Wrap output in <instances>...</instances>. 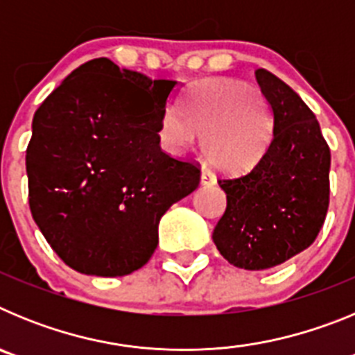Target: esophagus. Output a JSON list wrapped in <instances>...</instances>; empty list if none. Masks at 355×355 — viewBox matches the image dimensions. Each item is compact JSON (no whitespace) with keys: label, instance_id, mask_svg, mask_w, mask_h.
<instances>
[{"label":"esophagus","instance_id":"esophagus-1","mask_svg":"<svg viewBox=\"0 0 355 355\" xmlns=\"http://www.w3.org/2000/svg\"><path fill=\"white\" fill-rule=\"evenodd\" d=\"M200 183L206 184V187H209V184L216 183V178L213 175L211 171H208V168H202V171H200Z\"/></svg>","mask_w":355,"mask_h":355}]
</instances>
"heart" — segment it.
I'll return each instance as SVG.
<instances>
[{
  "mask_svg": "<svg viewBox=\"0 0 355 355\" xmlns=\"http://www.w3.org/2000/svg\"><path fill=\"white\" fill-rule=\"evenodd\" d=\"M183 113L163 110L158 139L163 149L183 153L200 135V150L222 172L254 167L272 139V110L265 96L240 81L211 80L196 85L184 99Z\"/></svg>",
  "mask_w": 355,
  "mask_h": 355,
  "instance_id": "obj_1",
  "label": "heart"
}]
</instances>
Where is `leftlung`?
I'll use <instances>...</instances> for the list:
<instances>
[{
    "label": "left lung",
    "instance_id": "8db88e82",
    "mask_svg": "<svg viewBox=\"0 0 355 355\" xmlns=\"http://www.w3.org/2000/svg\"><path fill=\"white\" fill-rule=\"evenodd\" d=\"M272 110L268 149L249 172L218 181L227 208L213 231L231 265L265 270L311 245L329 208L331 150L309 106L266 69L256 71Z\"/></svg>",
    "mask_w": 355,
    "mask_h": 355
}]
</instances>
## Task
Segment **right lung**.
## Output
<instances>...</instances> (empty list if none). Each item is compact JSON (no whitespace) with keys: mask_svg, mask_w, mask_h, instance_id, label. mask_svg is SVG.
<instances>
[{"mask_svg":"<svg viewBox=\"0 0 355 355\" xmlns=\"http://www.w3.org/2000/svg\"><path fill=\"white\" fill-rule=\"evenodd\" d=\"M175 90L178 81L96 58L72 71L33 115L31 216L80 274L142 268L158 245L159 218L199 187L197 165L159 147V119Z\"/></svg>","mask_w":355,"mask_h":355,"instance_id":"1","label":"right lung"}]
</instances>
